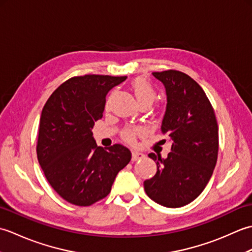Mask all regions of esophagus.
I'll list each match as a JSON object with an SVG mask.
<instances>
[{"mask_svg": "<svg viewBox=\"0 0 252 252\" xmlns=\"http://www.w3.org/2000/svg\"><path fill=\"white\" fill-rule=\"evenodd\" d=\"M144 157H145V155H144L143 153H140V152H132V161H137V160L140 159H143Z\"/></svg>", "mask_w": 252, "mask_h": 252, "instance_id": "obj_1", "label": "esophagus"}]
</instances>
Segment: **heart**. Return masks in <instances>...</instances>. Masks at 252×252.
<instances>
[{"label": "heart", "mask_w": 252, "mask_h": 252, "mask_svg": "<svg viewBox=\"0 0 252 252\" xmlns=\"http://www.w3.org/2000/svg\"><path fill=\"white\" fill-rule=\"evenodd\" d=\"M131 90L137 100V104H148L151 106L156 98V90L153 84L145 78H136L131 82ZM136 130L133 127H127L123 132V137L127 141H133L135 136Z\"/></svg>", "instance_id": "heart-1"}]
</instances>
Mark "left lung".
Returning <instances> with one entry per match:
<instances>
[{
	"mask_svg": "<svg viewBox=\"0 0 252 252\" xmlns=\"http://www.w3.org/2000/svg\"><path fill=\"white\" fill-rule=\"evenodd\" d=\"M153 76L165 89L161 132L172 146L167 158L148 155L156 162L157 172L144 182V189L159 205L179 208L196 199L211 178L218 158V123L210 101L195 80L176 70Z\"/></svg>",
	"mask_w": 252,
	"mask_h": 252,
	"instance_id": "left-lung-1",
	"label": "left lung"
}]
</instances>
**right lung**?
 <instances>
[{"label":"right lung","mask_w":252,"mask_h":252,"mask_svg":"<svg viewBox=\"0 0 252 252\" xmlns=\"http://www.w3.org/2000/svg\"><path fill=\"white\" fill-rule=\"evenodd\" d=\"M126 77L87 74L60 85L40 117L37 160L55 191L76 206H91L111 190L131 160L126 146L96 145L92 129L101 119L106 95Z\"/></svg>","instance_id":"obj_1"}]
</instances>
